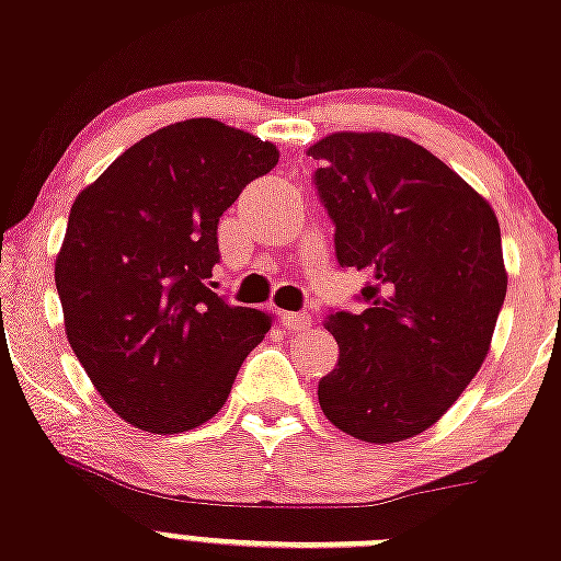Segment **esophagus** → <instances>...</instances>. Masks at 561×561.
Wrapping results in <instances>:
<instances>
[{
  "instance_id": "esophagus-1",
  "label": "esophagus",
  "mask_w": 561,
  "mask_h": 561,
  "mask_svg": "<svg viewBox=\"0 0 561 561\" xmlns=\"http://www.w3.org/2000/svg\"><path fill=\"white\" fill-rule=\"evenodd\" d=\"M282 325L290 333H300V330L311 328V314L309 311H282Z\"/></svg>"
}]
</instances>
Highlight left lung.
<instances>
[{
    "label": "left lung",
    "mask_w": 561,
    "mask_h": 561,
    "mask_svg": "<svg viewBox=\"0 0 561 561\" xmlns=\"http://www.w3.org/2000/svg\"><path fill=\"white\" fill-rule=\"evenodd\" d=\"M341 268L368 274L359 314L325 328L339 363L317 394L325 416L365 444L433 427L479 374L508 274L500 222L440 158L385 131H339L309 147Z\"/></svg>",
    "instance_id": "left-lung-1"
}]
</instances>
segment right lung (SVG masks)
<instances>
[{"label":"right lung","instance_id":"obj_1","mask_svg":"<svg viewBox=\"0 0 561 561\" xmlns=\"http://www.w3.org/2000/svg\"><path fill=\"white\" fill-rule=\"evenodd\" d=\"M279 161L271 141L215 117L158 128L82 187L56 257L64 330L104 403L158 435L226 405L268 311L209 290L217 222Z\"/></svg>","mask_w":561,"mask_h":561}]
</instances>
